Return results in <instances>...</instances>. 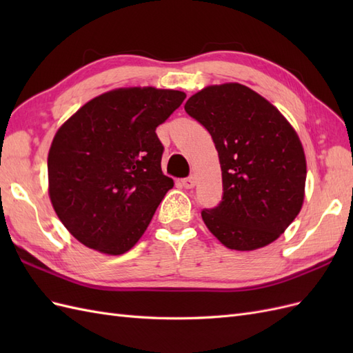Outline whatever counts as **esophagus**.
<instances>
[{
  "label": "esophagus",
  "mask_w": 353,
  "mask_h": 353,
  "mask_svg": "<svg viewBox=\"0 0 353 353\" xmlns=\"http://www.w3.org/2000/svg\"><path fill=\"white\" fill-rule=\"evenodd\" d=\"M183 185L185 187V188H193L194 185H196V178L193 176V175H191V176H187V178H184L183 179Z\"/></svg>",
  "instance_id": "1"
}]
</instances>
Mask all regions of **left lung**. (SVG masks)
I'll return each mask as SVG.
<instances>
[{"label":"left lung","mask_w":353,"mask_h":353,"mask_svg":"<svg viewBox=\"0 0 353 353\" xmlns=\"http://www.w3.org/2000/svg\"><path fill=\"white\" fill-rule=\"evenodd\" d=\"M185 112L210 134L222 170V200L201 218L223 245L254 250L279 239L301 212L306 160L285 117L241 83L213 85Z\"/></svg>","instance_id":"left-lung-1"}]
</instances>
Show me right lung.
<instances>
[{"label": "right lung", "mask_w": 353, "mask_h": 353, "mask_svg": "<svg viewBox=\"0 0 353 353\" xmlns=\"http://www.w3.org/2000/svg\"><path fill=\"white\" fill-rule=\"evenodd\" d=\"M184 100L174 90H113L61 125L48 153V193L74 239L108 254L141 239L174 187L160 166L165 148L156 128Z\"/></svg>", "instance_id": "right-lung-1"}]
</instances>
